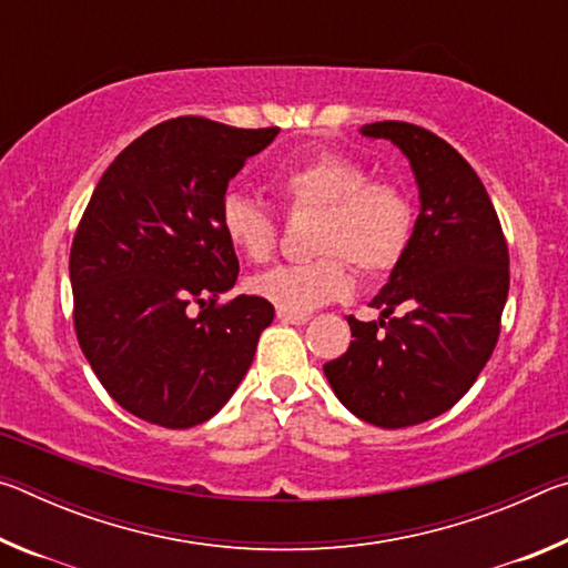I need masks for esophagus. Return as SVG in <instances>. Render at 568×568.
I'll return each instance as SVG.
<instances>
[{
    "instance_id": "34e87169",
    "label": "esophagus",
    "mask_w": 568,
    "mask_h": 568,
    "mask_svg": "<svg viewBox=\"0 0 568 568\" xmlns=\"http://www.w3.org/2000/svg\"><path fill=\"white\" fill-rule=\"evenodd\" d=\"M277 321H281V323H291V325H305L311 318H307V315H295V313L277 311Z\"/></svg>"
}]
</instances>
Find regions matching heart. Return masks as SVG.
I'll return each mask as SVG.
<instances>
[{
    "mask_svg": "<svg viewBox=\"0 0 568 568\" xmlns=\"http://www.w3.org/2000/svg\"><path fill=\"white\" fill-rule=\"evenodd\" d=\"M287 215L315 210L311 261L275 265L250 277V293L277 311L305 315L345 297L353 287L352 261L365 275L396 267L413 237V203L406 187L368 178L361 160L341 150H318L267 175ZM220 233L240 255L265 263L277 245V217L247 192L227 190L217 210Z\"/></svg>",
    "mask_w": 568,
    "mask_h": 568,
    "instance_id": "obj_1",
    "label": "heart"
}]
</instances>
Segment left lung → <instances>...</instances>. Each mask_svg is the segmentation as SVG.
<instances>
[{
	"label": "left lung",
	"instance_id": "1",
	"mask_svg": "<svg viewBox=\"0 0 568 568\" xmlns=\"http://www.w3.org/2000/svg\"><path fill=\"white\" fill-rule=\"evenodd\" d=\"M410 160L420 213L381 318H348L353 341L323 365L353 416L378 428L430 420L466 396L491 358L508 295V245L491 197L460 152L418 124H363Z\"/></svg>",
	"mask_w": 568,
	"mask_h": 568
}]
</instances>
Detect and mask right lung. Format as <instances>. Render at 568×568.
Wrapping results in <instances>:
<instances>
[{"mask_svg": "<svg viewBox=\"0 0 568 568\" xmlns=\"http://www.w3.org/2000/svg\"><path fill=\"white\" fill-rule=\"evenodd\" d=\"M277 132L195 114L165 120L94 187L70 250L74 333L132 416L162 428L205 423L253 363L275 307L257 295L220 301L240 265L217 210L227 182Z\"/></svg>", "mask_w": 568, "mask_h": 568, "instance_id": "right-lung-1", "label": "right lung"}]
</instances>
